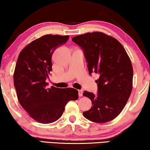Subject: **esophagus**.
I'll use <instances>...</instances> for the list:
<instances>
[{
  "instance_id": "34e87169",
  "label": "esophagus",
  "mask_w": 150,
  "mask_h": 150,
  "mask_svg": "<svg viewBox=\"0 0 150 150\" xmlns=\"http://www.w3.org/2000/svg\"><path fill=\"white\" fill-rule=\"evenodd\" d=\"M78 94H79L80 96H82L83 93H82V90H79V91H78Z\"/></svg>"
}]
</instances>
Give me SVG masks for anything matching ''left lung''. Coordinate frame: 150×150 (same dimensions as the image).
<instances>
[{
  "mask_svg": "<svg viewBox=\"0 0 150 150\" xmlns=\"http://www.w3.org/2000/svg\"><path fill=\"white\" fill-rule=\"evenodd\" d=\"M83 50L89 74H99L97 94L84 91L92 107L83 112L85 118L95 123H107L120 114L132 91L133 67L119 41L102 32L86 33L72 39Z\"/></svg>",
  "mask_w": 150,
  "mask_h": 150,
  "instance_id": "8db88e82",
  "label": "left lung"
}]
</instances>
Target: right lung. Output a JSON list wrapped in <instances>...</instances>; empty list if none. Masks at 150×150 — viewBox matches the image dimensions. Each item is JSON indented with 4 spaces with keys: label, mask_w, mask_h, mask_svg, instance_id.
I'll return each instance as SVG.
<instances>
[{
    "label": "right lung",
    "mask_w": 150,
    "mask_h": 150,
    "mask_svg": "<svg viewBox=\"0 0 150 150\" xmlns=\"http://www.w3.org/2000/svg\"><path fill=\"white\" fill-rule=\"evenodd\" d=\"M68 39L69 35H43L27 45L18 57L13 75L18 100L39 123L57 121L68 101L78 98V92L74 88L46 87V80L52 71V55Z\"/></svg>",
    "instance_id": "1"
}]
</instances>
